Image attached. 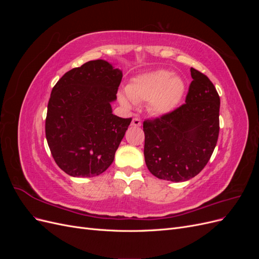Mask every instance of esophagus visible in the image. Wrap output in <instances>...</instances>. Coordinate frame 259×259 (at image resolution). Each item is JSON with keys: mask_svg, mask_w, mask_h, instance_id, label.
<instances>
[{"mask_svg": "<svg viewBox=\"0 0 259 259\" xmlns=\"http://www.w3.org/2000/svg\"><path fill=\"white\" fill-rule=\"evenodd\" d=\"M132 125L135 127H139V126H142V121H140L138 117H134V119L132 120Z\"/></svg>", "mask_w": 259, "mask_h": 259, "instance_id": "esophagus-1", "label": "esophagus"}]
</instances>
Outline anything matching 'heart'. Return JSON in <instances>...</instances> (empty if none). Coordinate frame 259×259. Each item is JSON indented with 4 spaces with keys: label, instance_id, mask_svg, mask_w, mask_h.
Here are the masks:
<instances>
[{
    "label": "heart",
    "instance_id": "1",
    "mask_svg": "<svg viewBox=\"0 0 259 259\" xmlns=\"http://www.w3.org/2000/svg\"><path fill=\"white\" fill-rule=\"evenodd\" d=\"M185 93V82L178 75L167 70H154L133 77L126 86V93L117 97L125 108H132L135 103L148 101L153 114L170 113L182 100Z\"/></svg>",
    "mask_w": 259,
    "mask_h": 259
}]
</instances>
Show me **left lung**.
Instances as JSON below:
<instances>
[{"label":"left lung","mask_w":259,"mask_h":259,"mask_svg":"<svg viewBox=\"0 0 259 259\" xmlns=\"http://www.w3.org/2000/svg\"><path fill=\"white\" fill-rule=\"evenodd\" d=\"M186 104L144 122L145 162L150 173L169 182L197 176L210 159L219 134L221 99L208 77L193 68Z\"/></svg>","instance_id":"left-lung-1"}]
</instances>
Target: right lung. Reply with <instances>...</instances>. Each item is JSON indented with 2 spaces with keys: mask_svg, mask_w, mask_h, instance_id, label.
<instances>
[{
  "mask_svg": "<svg viewBox=\"0 0 259 259\" xmlns=\"http://www.w3.org/2000/svg\"><path fill=\"white\" fill-rule=\"evenodd\" d=\"M122 71L103 59L70 70L54 86L45 134L57 165L72 177L103 174L132 119L112 113Z\"/></svg>",
  "mask_w": 259,
  "mask_h": 259,
  "instance_id": "add662e5",
  "label": "right lung"
}]
</instances>
